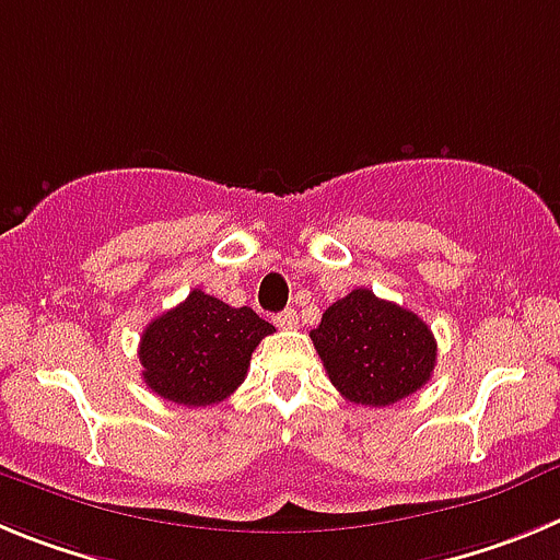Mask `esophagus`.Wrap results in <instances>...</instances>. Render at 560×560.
I'll return each instance as SVG.
<instances>
[{"label":"esophagus","instance_id":"esophagus-1","mask_svg":"<svg viewBox=\"0 0 560 560\" xmlns=\"http://www.w3.org/2000/svg\"><path fill=\"white\" fill-rule=\"evenodd\" d=\"M276 326H279V329H295V326H299V312L295 310L279 312V315H276Z\"/></svg>","mask_w":560,"mask_h":560}]
</instances>
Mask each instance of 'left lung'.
<instances>
[{"label":"left lung","instance_id":"8db88e82","mask_svg":"<svg viewBox=\"0 0 560 560\" xmlns=\"http://www.w3.org/2000/svg\"><path fill=\"white\" fill-rule=\"evenodd\" d=\"M331 385L354 405L387 407L430 382L438 346L405 306L360 287L335 301L310 331Z\"/></svg>","mask_w":560,"mask_h":560}]
</instances>
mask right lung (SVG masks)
Returning a JSON list of instances; mask_svg holds the SVG:
<instances>
[{
    "label": "right lung",
    "instance_id": "right-lung-1",
    "mask_svg": "<svg viewBox=\"0 0 560 560\" xmlns=\"http://www.w3.org/2000/svg\"><path fill=\"white\" fill-rule=\"evenodd\" d=\"M273 331L250 306L234 310L192 290L184 304L150 320L142 331V376L161 399L184 407L214 405L243 385L250 354Z\"/></svg>",
    "mask_w": 560,
    "mask_h": 560
}]
</instances>
